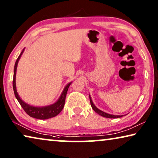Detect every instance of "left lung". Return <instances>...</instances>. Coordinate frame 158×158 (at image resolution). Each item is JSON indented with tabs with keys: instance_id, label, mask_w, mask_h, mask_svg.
I'll list each match as a JSON object with an SVG mask.
<instances>
[{
	"instance_id": "1",
	"label": "left lung",
	"mask_w": 158,
	"mask_h": 158,
	"mask_svg": "<svg viewBox=\"0 0 158 158\" xmlns=\"http://www.w3.org/2000/svg\"><path fill=\"white\" fill-rule=\"evenodd\" d=\"M89 99H90L91 106V107H92L93 110L95 112L97 113L98 115H100V116H102L103 117H105V118H121L122 116H117V115L109 114H107V113H106V112H103V111H102V110L98 109V108L94 104V103L92 102V99H91V97L90 95H89Z\"/></svg>"
}]
</instances>
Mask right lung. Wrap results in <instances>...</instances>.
<instances>
[{
	"label": "right lung",
	"mask_w": 158,
	"mask_h": 158,
	"mask_svg": "<svg viewBox=\"0 0 158 158\" xmlns=\"http://www.w3.org/2000/svg\"><path fill=\"white\" fill-rule=\"evenodd\" d=\"M25 50V48L23 49V51L21 52L20 55L16 60L15 67H14V74H13V91L14 94H15V98H17L19 103H20L21 106L27 115H29L30 117L35 118L37 119H42V120H45L50 118L55 117L60 114L62 111L64 106L65 103V98L66 95H67L68 89H69V86L71 85L72 81L69 82V84H67L65 86L64 89H63L62 94L60 96V98H58V100L56 101L55 103H52V104L49 105V106H31L28 104L26 102H25L24 101L21 99L20 96L18 95L17 92V89H16V72H17V67L19 60L22 56L23 52Z\"/></svg>",
	"instance_id": "right-lung-1"
}]
</instances>
